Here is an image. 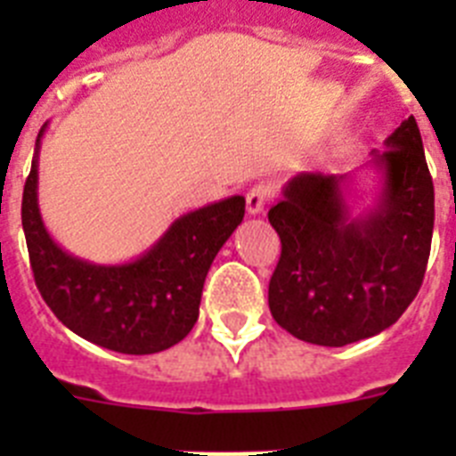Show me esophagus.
<instances>
[{
    "mask_svg": "<svg viewBox=\"0 0 456 456\" xmlns=\"http://www.w3.org/2000/svg\"><path fill=\"white\" fill-rule=\"evenodd\" d=\"M272 199H273L272 184H256V187L248 189V193H247L248 215H260V212L267 208V203Z\"/></svg>",
    "mask_w": 456,
    "mask_h": 456,
    "instance_id": "34e87169",
    "label": "esophagus"
}]
</instances>
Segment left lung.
<instances>
[{
    "mask_svg": "<svg viewBox=\"0 0 456 456\" xmlns=\"http://www.w3.org/2000/svg\"><path fill=\"white\" fill-rule=\"evenodd\" d=\"M384 187L352 219L347 175L299 173L269 209L281 257L269 310L299 340L342 347L400 320L425 278L434 232V183L413 116L372 152Z\"/></svg>",
    "mask_w": 456,
    "mask_h": 456,
    "instance_id": "obj_1",
    "label": "left lung"
}]
</instances>
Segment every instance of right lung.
<instances>
[{"label": "right lung", "instance_id": "obj_1", "mask_svg": "<svg viewBox=\"0 0 456 456\" xmlns=\"http://www.w3.org/2000/svg\"><path fill=\"white\" fill-rule=\"evenodd\" d=\"M40 134L22 193V228L40 297L72 333L111 352L157 354L178 345L199 320L209 265L244 219V196L180 216L134 263H86L63 251L40 219Z\"/></svg>", "mask_w": 456, "mask_h": 456}]
</instances>
